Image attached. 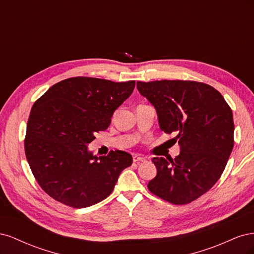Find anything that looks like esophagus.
Instances as JSON below:
<instances>
[{
  "instance_id": "1",
  "label": "esophagus",
  "mask_w": 254,
  "mask_h": 254,
  "mask_svg": "<svg viewBox=\"0 0 254 254\" xmlns=\"http://www.w3.org/2000/svg\"><path fill=\"white\" fill-rule=\"evenodd\" d=\"M146 159L144 157H141L139 155H134L133 156V162L134 163H140V162H144Z\"/></svg>"
}]
</instances>
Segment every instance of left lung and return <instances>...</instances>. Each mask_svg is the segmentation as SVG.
Returning a JSON list of instances; mask_svg holds the SVG:
<instances>
[{"label":"left lung","instance_id":"obj_1","mask_svg":"<svg viewBox=\"0 0 254 254\" xmlns=\"http://www.w3.org/2000/svg\"><path fill=\"white\" fill-rule=\"evenodd\" d=\"M140 94L155 107L159 127L175 133L180 153L175 159L152 158L157 176L152 194L186 204L218 181L234 145L232 110L217 90L190 80L136 82Z\"/></svg>","mask_w":254,"mask_h":254}]
</instances>
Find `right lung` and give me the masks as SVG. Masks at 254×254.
I'll return each mask as SVG.
<instances>
[{
	"label": "right lung",
	"mask_w": 254,
	"mask_h": 254,
	"mask_svg": "<svg viewBox=\"0 0 254 254\" xmlns=\"http://www.w3.org/2000/svg\"><path fill=\"white\" fill-rule=\"evenodd\" d=\"M134 80L73 77L52 86L27 121L25 155L36 180L55 200L76 209L108 197L120 174L132 164L126 151L97 157L88 145L106 130L113 112L131 95Z\"/></svg>",
	"instance_id": "obj_1"
}]
</instances>
